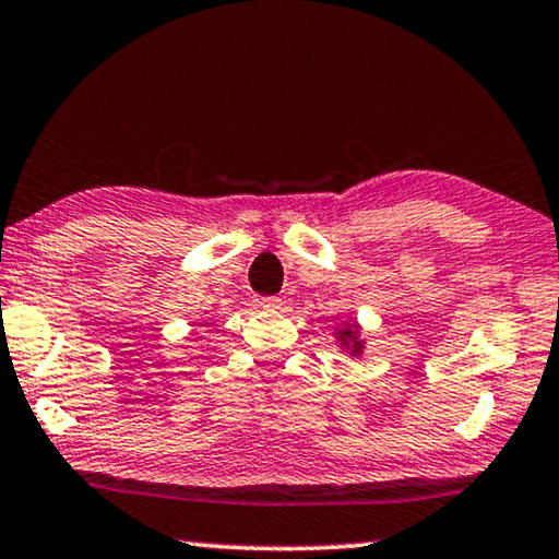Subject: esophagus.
<instances>
[{"instance_id": "34e87169", "label": "esophagus", "mask_w": 559, "mask_h": 559, "mask_svg": "<svg viewBox=\"0 0 559 559\" xmlns=\"http://www.w3.org/2000/svg\"><path fill=\"white\" fill-rule=\"evenodd\" d=\"M257 307H262V310H277V307H282V297H257Z\"/></svg>"}]
</instances>
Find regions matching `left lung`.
<instances>
[{
  "instance_id": "left-lung-1",
  "label": "left lung",
  "mask_w": 559,
  "mask_h": 559,
  "mask_svg": "<svg viewBox=\"0 0 559 559\" xmlns=\"http://www.w3.org/2000/svg\"><path fill=\"white\" fill-rule=\"evenodd\" d=\"M358 333H355V328H350V330H343V333H340V340H345V343H350V347H353V353H358L360 350V343L358 340Z\"/></svg>"
}]
</instances>
